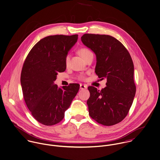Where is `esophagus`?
Segmentation results:
<instances>
[{
  "mask_svg": "<svg viewBox=\"0 0 160 160\" xmlns=\"http://www.w3.org/2000/svg\"><path fill=\"white\" fill-rule=\"evenodd\" d=\"M87 88V86L85 85H83V84H80V89H84Z\"/></svg>",
  "mask_w": 160,
  "mask_h": 160,
  "instance_id": "obj_1",
  "label": "esophagus"
}]
</instances>
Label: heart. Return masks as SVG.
<instances>
[{"label":"heart","instance_id":"heart-1","mask_svg":"<svg viewBox=\"0 0 160 160\" xmlns=\"http://www.w3.org/2000/svg\"><path fill=\"white\" fill-rule=\"evenodd\" d=\"M79 53L82 56V57L83 59H85L89 54L92 53L87 48H82L79 50ZM69 61H70V55L68 54L66 57V59H65V63H66V66L69 65ZM78 78L80 79V80H83L84 79V76L83 75H79Z\"/></svg>","mask_w":160,"mask_h":160}]
</instances>
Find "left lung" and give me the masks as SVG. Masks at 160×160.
Segmentation results:
<instances>
[{
	"label": "left lung",
	"instance_id": "left-lung-1",
	"mask_svg": "<svg viewBox=\"0 0 160 160\" xmlns=\"http://www.w3.org/2000/svg\"><path fill=\"white\" fill-rule=\"evenodd\" d=\"M81 40L96 54V73L99 78L107 79L106 87L101 91L94 87L88 88L89 114L100 124H117L127 115L136 94L131 57L112 36L85 34Z\"/></svg>",
	"mask_w": 160,
	"mask_h": 160
}]
</instances>
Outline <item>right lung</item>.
I'll list each match as a JSON object with an SVG mask.
<instances>
[{"label": "right lung", "instance_id": "add662e5", "mask_svg": "<svg viewBox=\"0 0 160 160\" xmlns=\"http://www.w3.org/2000/svg\"><path fill=\"white\" fill-rule=\"evenodd\" d=\"M78 35L47 36L28 54L21 73L25 102L39 123L52 126L60 122L77 94L80 85L59 88L54 85L58 72L65 71V59Z\"/></svg>", "mask_w": 160, "mask_h": 160}]
</instances>
